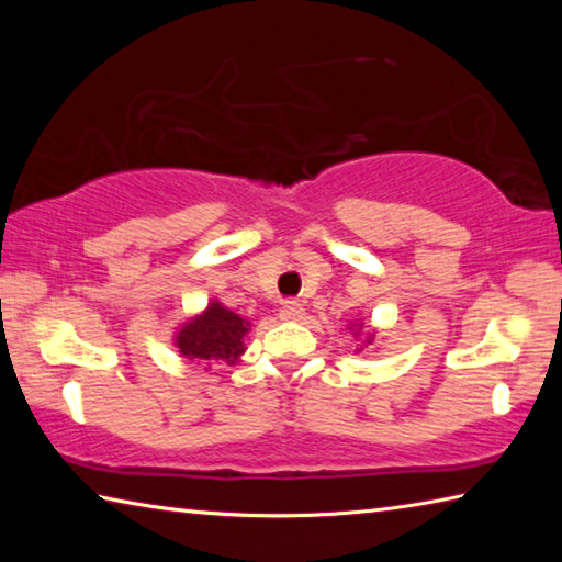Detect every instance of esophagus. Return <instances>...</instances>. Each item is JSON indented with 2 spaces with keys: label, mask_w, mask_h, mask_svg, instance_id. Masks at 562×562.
<instances>
[{
  "label": "esophagus",
  "mask_w": 562,
  "mask_h": 562,
  "mask_svg": "<svg viewBox=\"0 0 562 562\" xmlns=\"http://www.w3.org/2000/svg\"><path fill=\"white\" fill-rule=\"evenodd\" d=\"M280 317H282V319H290V322H294V319H302V317H304V307H302L300 302H294V300L282 302V307H280Z\"/></svg>",
  "instance_id": "obj_1"
}]
</instances>
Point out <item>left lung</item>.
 <instances>
[{
  "instance_id": "obj_1",
  "label": "left lung",
  "mask_w": 562,
  "mask_h": 562,
  "mask_svg": "<svg viewBox=\"0 0 562 562\" xmlns=\"http://www.w3.org/2000/svg\"><path fill=\"white\" fill-rule=\"evenodd\" d=\"M359 329H361V327H359ZM367 345H372V337H369V339H367Z\"/></svg>"
}]
</instances>
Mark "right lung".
I'll return each instance as SVG.
<instances>
[{
    "label": "right lung",
    "mask_w": 562,
    "mask_h": 562,
    "mask_svg": "<svg viewBox=\"0 0 562 562\" xmlns=\"http://www.w3.org/2000/svg\"><path fill=\"white\" fill-rule=\"evenodd\" d=\"M247 325L240 315L225 310L221 302H211L201 317L190 319L183 329L178 331L176 347L180 355L201 361H237L245 351L243 337L247 335Z\"/></svg>",
    "instance_id": "obj_1"
}]
</instances>
